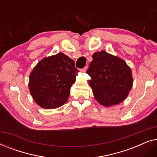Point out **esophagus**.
I'll use <instances>...</instances> for the list:
<instances>
[{
	"label": "esophagus",
	"instance_id": "34e87169",
	"mask_svg": "<svg viewBox=\"0 0 157 157\" xmlns=\"http://www.w3.org/2000/svg\"><path fill=\"white\" fill-rule=\"evenodd\" d=\"M86 69H87V67H84L83 68H81V69H80V71L82 73H85L86 71Z\"/></svg>",
	"mask_w": 157,
	"mask_h": 157
}]
</instances>
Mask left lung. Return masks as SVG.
Listing matches in <instances>:
<instances>
[{
  "instance_id": "obj_1",
  "label": "left lung",
  "mask_w": 157,
  "mask_h": 157,
  "mask_svg": "<svg viewBox=\"0 0 157 157\" xmlns=\"http://www.w3.org/2000/svg\"><path fill=\"white\" fill-rule=\"evenodd\" d=\"M86 74L95 99L104 106L124 101L133 86L132 72L124 60L104 51L94 53Z\"/></svg>"
}]
</instances>
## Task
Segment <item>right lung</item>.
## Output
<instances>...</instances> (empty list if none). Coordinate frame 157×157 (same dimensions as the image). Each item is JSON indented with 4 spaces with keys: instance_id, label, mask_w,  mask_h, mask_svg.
<instances>
[{
    "instance_id": "obj_1",
    "label": "right lung",
    "mask_w": 157,
    "mask_h": 157,
    "mask_svg": "<svg viewBox=\"0 0 157 157\" xmlns=\"http://www.w3.org/2000/svg\"><path fill=\"white\" fill-rule=\"evenodd\" d=\"M78 71L63 53L45 57L30 74L29 89L32 98L44 109H56L68 101L71 87Z\"/></svg>"
}]
</instances>
